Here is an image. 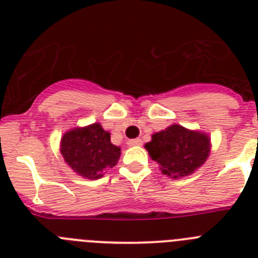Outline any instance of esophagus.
Here are the masks:
<instances>
[{
    "mask_svg": "<svg viewBox=\"0 0 258 258\" xmlns=\"http://www.w3.org/2000/svg\"><path fill=\"white\" fill-rule=\"evenodd\" d=\"M142 145V140H140V138H136V140H129L127 141V146H141Z\"/></svg>",
    "mask_w": 258,
    "mask_h": 258,
    "instance_id": "esophagus-1",
    "label": "esophagus"
}]
</instances>
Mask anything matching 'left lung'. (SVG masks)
I'll list each match as a JSON object with an SVG mask.
<instances>
[{
  "instance_id": "obj_1",
  "label": "left lung",
  "mask_w": 258,
  "mask_h": 258,
  "mask_svg": "<svg viewBox=\"0 0 258 258\" xmlns=\"http://www.w3.org/2000/svg\"><path fill=\"white\" fill-rule=\"evenodd\" d=\"M211 147L208 134L178 124L152 134L151 141L145 145L161 173L174 179L187 177L199 169L208 159Z\"/></svg>"
}]
</instances>
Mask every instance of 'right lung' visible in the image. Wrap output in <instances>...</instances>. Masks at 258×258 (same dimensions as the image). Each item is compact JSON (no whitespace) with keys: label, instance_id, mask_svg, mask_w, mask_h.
<instances>
[{"label":"right lung","instance_id":"add662e5","mask_svg":"<svg viewBox=\"0 0 258 258\" xmlns=\"http://www.w3.org/2000/svg\"><path fill=\"white\" fill-rule=\"evenodd\" d=\"M60 154L76 174L98 179L117 164L121 149L111 142V134L99 122L74 127L60 140Z\"/></svg>","mask_w":258,"mask_h":258}]
</instances>
